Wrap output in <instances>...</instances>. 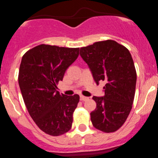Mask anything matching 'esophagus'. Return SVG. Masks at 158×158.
<instances>
[{
  "instance_id": "1",
  "label": "esophagus",
  "mask_w": 158,
  "mask_h": 158,
  "mask_svg": "<svg viewBox=\"0 0 158 158\" xmlns=\"http://www.w3.org/2000/svg\"><path fill=\"white\" fill-rule=\"evenodd\" d=\"M88 97H86V96H80V100H83V101H85V100H88Z\"/></svg>"
}]
</instances>
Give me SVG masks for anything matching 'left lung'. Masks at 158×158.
<instances>
[{
  "mask_svg": "<svg viewBox=\"0 0 158 158\" xmlns=\"http://www.w3.org/2000/svg\"><path fill=\"white\" fill-rule=\"evenodd\" d=\"M80 55L96 85L105 81L104 96L93 97L96 107L90 113L92 123L106 133L114 132L123 126L132 108L137 80L133 58L126 47L114 40L81 47Z\"/></svg>",
  "mask_w": 158,
  "mask_h": 158,
  "instance_id": "1",
  "label": "left lung"
}]
</instances>
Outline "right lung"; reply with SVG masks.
Listing matches in <instances>:
<instances>
[{"label":"right lung","instance_id":"add662e5","mask_svg":"<svg viewBox=\"0 0 158 158\" xmlns=\"http://www.w3.org/2000/svg\"><path fill=\"white\" fill-rule=\"evenodd\" d=\"M78 55L79 48L42 44L22 58L18 80L23 101L32 119L47 135H62L72 127L80 96L60 94L57 84Z\"/></svg>","mask_w":158,"mask_h":158}]
</instances>
